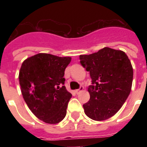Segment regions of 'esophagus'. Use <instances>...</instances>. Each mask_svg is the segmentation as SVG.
Masks as SVG:
<instances>
[{"mask_svg":"<svg viewBox=\"0 0 147 147\" xmlns=\"http://www.w3.org/2000/svg\"><path fill=\"white\" fill-rule=\"evenodd\" d=\"M83 89H84V87H83V86H80L78 89H76V94H78V93H79V92H80L81 91H82Z\"/></svg>","mask_w":147,"mask_h":147,"instance_id":"1","label":"esophagus"}]
</instances>
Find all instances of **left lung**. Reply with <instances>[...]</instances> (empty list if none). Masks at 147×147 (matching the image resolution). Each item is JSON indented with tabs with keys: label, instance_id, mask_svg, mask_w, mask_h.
<instances>
[{
	"label": "left lung",
	"instance_id": "8db88e82",
	"mask_svg": "<svg viewBox=\"0 0 147 147\" xmlns=\"http://www.w3.org/2000/svg\"><path fill=\"white\" fill-rule=\"evenodd\" d=\"M79 59L92 78L88 89L90 100L83 105L85 114L94 121L110 118L121 109L131 91L134 71L130 59L123 51L108 47Z\"/></svg>",
	"mask_w": 147,
	"mask_h": 147
}]
</instances>
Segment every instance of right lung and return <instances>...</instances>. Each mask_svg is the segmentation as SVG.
<instances>
[{"instance_id":"obj_1","label":"right lung","mask_w":147,"mask_h":147,"mask_svg":"<svg viewBox=\"0 0 147 147\" xmlns=\"http://www.w3.org/2000/svg\"><path fill=\"white\" fill-rule=\"evenodd\" d=\"M70 57L39 53L21 65L19 81L26 105L36 117L47 123H57L66 115L71 94L64 86L65 69Z\"/></svg>"}]
</instances>
